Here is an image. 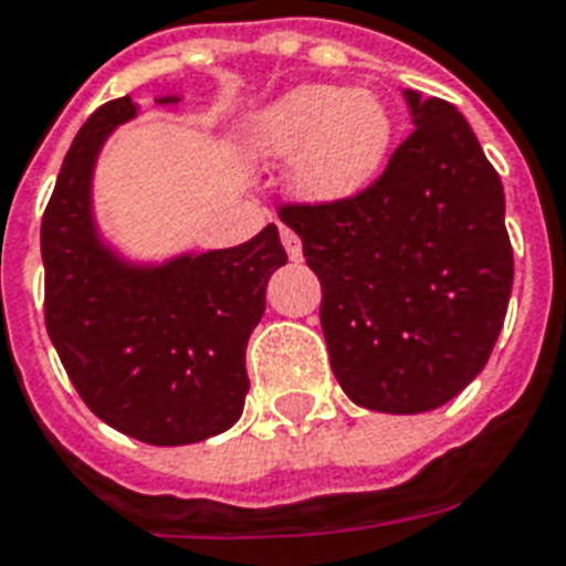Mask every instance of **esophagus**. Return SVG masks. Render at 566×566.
I'll use <instances>...</instances> for the list:
<instances>
[{
    "mask_svg": "<svg viewBox=\"0 0 566 566\" xmlns=\"http://www.w3.org/2000/svg\"><path fill=\"white\" fill-rule=\"evenodd\" d=\"M280 242L286 248L289 260H301V235L292 227H286V223H280Z\"/></svg>",
    "mask_w": 566,
    "mask_h": 566,
    "instance_id": "34e87169",
    "label": "esophagus"
}]
</instances>
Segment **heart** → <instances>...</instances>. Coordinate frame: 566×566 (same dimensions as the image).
Masks as SVG:
<instances>
[{"label": "heart", "instance_id": "heart-1", "mask_svg": "<svg viewBox=\"0 0 566 566\" xmlns=\"http://www.w3.org/2000/svg\"><path fill=\"white\" fill-rule=\"evenodd\" d=\"M392 142L387 105L369 91L306 85L260 115L251 147L295 156V186L310 200H345L369 186Z\"/></svg>", "mask_w": 566, "mask_h": 566}]
</instances>
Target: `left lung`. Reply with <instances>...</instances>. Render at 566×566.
<instances>
[{
    "label": "left lung",
    "mask_w": 566,
    "mask_h": 566,
    "mask_svg": "<svg viewBox=\"0 0 566 566\" xmlns=\"http://www.w3.org/2000/svg\"><path fill=\"white\" fill-rule=\"evenodd\" d=\"M413 133L375 182L280 203L322 280L331 369L354 405L424 413L454 398L499 339L514 283L505 195L463 115L405 91Z\"/></svg>",
    "instance_id": "1"
}]
</instances>
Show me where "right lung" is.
Returning a JSON list of instances; mask_svg holds the SVG:
<instances>
[{"mask_svg":"<svg viewBox=\"0 0 566 566\" xmlns=\"http://www.w3.org/2000/svg\"><path fill=\"white\" fill-rule=\"evenodd\" d=\"M129 96L87 117L41 221L43 318L73 387L105 424L150 446L227 431L248 396L244 348L286 251L269 223L251 242L161 269H129L91 221V170Z\"/></svg>","mask_w":566,"mask_h":566,"instance_id":"1","label":"right lung"}]
</instances>
